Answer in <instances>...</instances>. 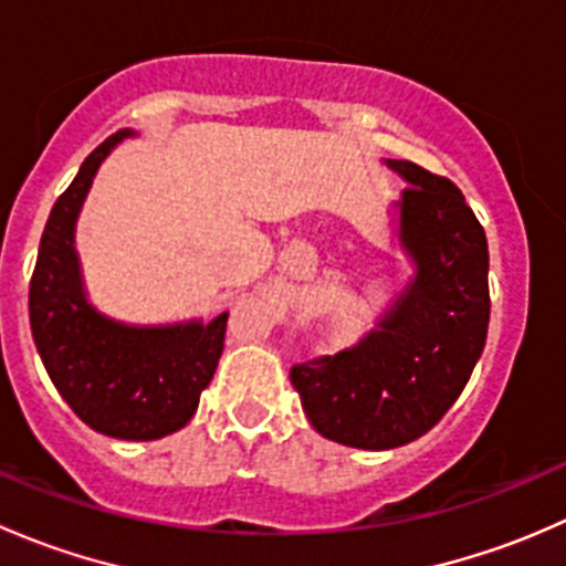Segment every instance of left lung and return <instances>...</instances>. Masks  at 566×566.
Returning <instances> with one entry per match:
<instances>
[{"label": "left lung", "mask_w": 566, "mask_h": 566, "mask_svg": "<svg viewBox=\"0 0 566 566\" xmlns=\"http://www.w3.org/2000/svg\"><path fill=\"white\" fill-rule=\"evenodd\" d=\"M394 238L413 276L353 347L290 369L306 419L328 441L384 452L443 419L484 350L490 323L488 238L452 180L410 161Z\"/></svg>", "instance_id": "1"}]
</instances>
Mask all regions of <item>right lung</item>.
<instances>
[{
	"mask_svg": "<svg viewBox=\"0 0 566 566\" xmlns=\"http://www.w3.org/2000/svg\"><path fill=\"white\" fill-rule=\"evenodd\" d=\"M130 136L123 128L95 147L51 208L30 282V325L51 384L84 424L119 441H156L197 413L224 350L230 312L210 323L134 325L90 304L76 221L98 167Z\"/></svg>",
	"mask_w": 566,
	"mask_h": 566,
	"instance_id": "right-lung-1",
	"label": "right lung"
}]
</instances>
